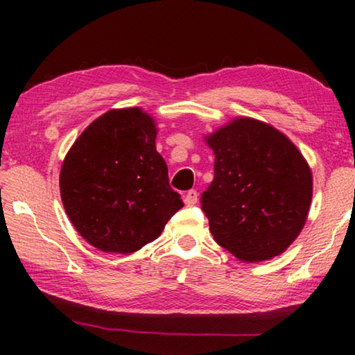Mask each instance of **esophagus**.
<instances>
[{
    "label": "esophagus",
    "instance_id": "34e87169",
    "mask_svg": "<svg viewBox=\"0 0 355 355\" xmlns=\"http://www.w3.org/2000/svg\"><path fill=\"white\" fill-rule=\"evenodd\" d=\"M197 200H199V194H197L196 189H191L186 192V196H184L186 205H196Z\"/></svg>",
    "mask_w": 355,
    "mask_h": 355
}]
</instances>
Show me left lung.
Listing matches in <instances>:
<instances>
[{
    "label": "left lung",
    "mask_w": 355,
    "mask_h": 355,
    "mask_svg": "<svg viewBox=\"0 0 355 355\" xmlns=\"http://www.w3.org/2000/svg\"><path fill=\"white\" fill-rule=\"evenodd\" d=\"M214 178L200 197L214 241L239 260L285 252L307 220L313 180L296 146L279 130L241 117L205 137Z\"/></svg>",
    "instance_id": "left-lung-1"
}]
</instances>
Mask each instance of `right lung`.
I'll return each mask as SVG.
<instances>
[{"instance_id": "1", "label": "right lung", "mask_w": 355, "mask_h": 355, "mask_svg": "<svg viewBox=\"0 0 355 355\" xmlns=\"http://www.w3.org/2000/svg\"><path fill=\"white\" fill-rule=\"evenodd\" d=\"M155 139L153 119L127 107L94 120L69 150L59 177L61 199L71 224L94 248L139 250L183 207Z\"/></svg>"}]
</instances>
